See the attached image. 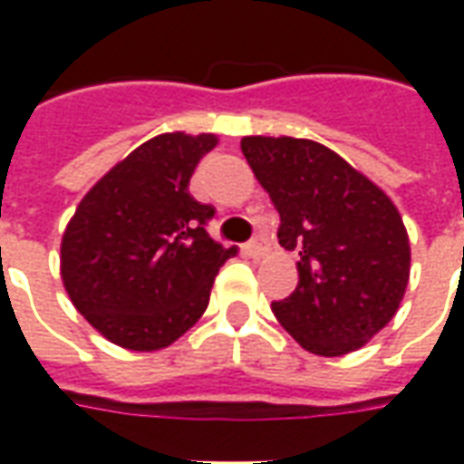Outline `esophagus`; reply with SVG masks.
Here are the masks:
<instances>
[{"label": "esophagus", "mask_w": 464, "mask_h": 464, "mask_svg": "<svg viewBox=\"0 0 464 464\" xmlns=\"http://www.w3.org/2000/svg\"><path fill=\"white\" fill-rule=\"evenodd\" d=\"M266 248H268V246H266V238H253V241L246 243V253L253 256V258H256V256H263Z\"/></svg>", "instance_id": "obj_1"}]
</instances>
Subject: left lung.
<instances>
[{"instance_id":"1","label":"left lung","mask_w":464,"mask_h":464,"mask_svg":"<svg viewBox=\"0 0 464 464\" xmlns=\"http://www.w3.org/2000/svg\"><path fill=\"white\" fill-rule=\"evenodd\" d=\"M241 149L281 213L278 241L301 256V281L273 301L276 318L315 355L358 350L405 295L410 243L398 208L323 143L246 136Z\"/></svg>"}]
</instances>
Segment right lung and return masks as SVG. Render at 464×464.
Segmentation results:
<instances>
[{
	"mask_svg": "<svg viewBox=\"0 0 464 464\" xmlns=\"http://www.w3.org/2000/svg\"><path fill=\"white\" fill-rule=\"evenodd\" d=\"M213 133H161L116 163L62 238V281L76 311L129 350H159L198 321L236 248L206 231L211 203L188 191Z\"/></svg>",
	"mask_w": 464,
	"mask_h": 464,
	"instance_id": "1",
	"label": "right lung"
}]
</instances>
